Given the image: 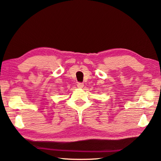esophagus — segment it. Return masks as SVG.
Listing matches in <instances>:
<instances>
[{
    "label": "esophagus",
    "instance_id": "esophagus-1",
    "mask_svg": "<svg viewBox=\"0 0 161 161\" xmlns=\"http://www.w3.org/2000/svg\"><path fill=\"white\" fill-rule=\"evenodd\" d=\"M84 86V85H83V83H81V82H79L78 84H77V87H79V88H82Z\"/></svg>",
    "mask_w": 161,
    "mask_h": 161
}]
</instances>
